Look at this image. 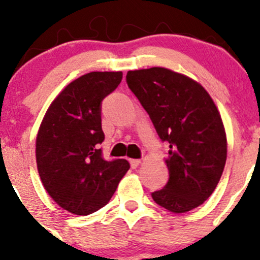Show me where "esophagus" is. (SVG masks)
Segmentation results:
<instances>
[{
    "instance_id": "34e87169",
    "label": "esophagus",
    "mask_w": 260,
    "mask_h": 260,
    "mask_svg": "<svg viewBox=\"0 0 260 260\" xmlns=\"http://www.w3.org/2000/svg\"><path fill=\"white\" fill-rule=\"evenodd\" d=\"M129 162H131V166H132V169H136V168H138V165L140 164V160L132 159V160H129Z\"/></svg>"
}]
</instances>
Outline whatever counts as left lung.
<instances>
[{
	"mask_svg": "<svg viewBox=\"0 0 260 260\" xmlns=\"http://www.w3.org/2000/svg\"><path fill=\"white\" fill-rule=\"evenodd\" d=\"M126 82L170 145L169 181L151 193L154 202L176 214L199 207L219 183L228 155L213 99L193 79L161 67L129 71Z\"/></svg>",
	"mask_w": 260,
	"mask_h": 260,
	"instance_id": "1",
	"label": "left lung"
}]
</instances>
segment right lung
Segmentation results:
<instances>
[{
    "instance_id": "add662e5",
    "label": "right lung",
    "mask_w": 260,
    "mask_h": 260,
    "mask_svg": "<svg viewBox=\"0 0 260 260\" xmlns=\"http://www.w3.org/2000/svg\"><path fill=\"white\" fill-rule=\"evenodd\" d=\"M122 72H90L73 80L47 110L37 137V164L45 189L61 208L89 215L105 207L129 170L124 159H104L101 103Z\"/></svg>"
}]
</instances>
